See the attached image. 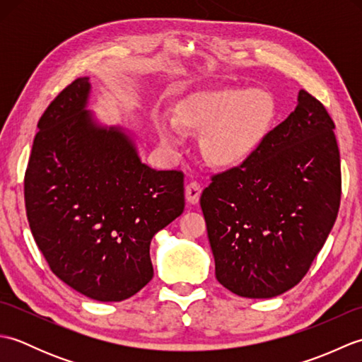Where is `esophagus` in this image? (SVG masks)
Wrapping results in <instances>:
<instances>
[{"instance_id":"1","label":"esophagus","mask_w":362,"mask_h":362,"mask_svg":"<svg viewBox=\"0 0 362 362\" xmlns=\"http://www.w3.org/2000/svg\"><path fill=\"white\" fill-rule=\"evenodd\" d=\"M201 193H202V187L199 185L197 182H189L185 187L187 202L191 205H196L199 202V199H201Z\"/></svg>"}]
</instances>
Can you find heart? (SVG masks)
Instances as JSON below:
<instances>
[{"instance_id": "obj_1", "label": "heart", "mask_w": 362, "mask_h": 362, "mask_svg": "<svg viewBox=\"0 0 362 362\" xmlns=\"http://www.w3.org/2000/svg\"><path fill=\"white\" fill-rule=\"evenodd\" d=\"M275 117L272 98L261 90L219 88L182 101L174 121L156 118L160 143L169 152L182 146L180 129L202 134V152L216 166H238L264 141Z\"/></svg>"}]
</instances>
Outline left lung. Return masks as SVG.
Instances as JSON below:
<instances>
[{
    "instance_id": "obj_1",
    "label": "left lung",
    "mask_w": 362,
    "mask_h": 362,
    "mask_svg": "<svg viewBox=\"0 0 362 362\" xmlns=\"http://www.w3.org/2000/svg\"><path fill=\"white\" fill-rule=\"evenodd\" d=\"M334 122L305 90L297 107L241 166L211 177L201 206L222 286L247 298L294 288L339 211Z\"/></svg>"
}]
</instances>
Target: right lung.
<instances>
[{"instance_id":"right-lung-1","label":"right lung","mask_w":362,"mask_h":362,"mask_svg":"<svg viewBox=\"0 0 362 362\" xmlns=\"http://www.w3.org/2000/svg\"><path fill=\"white\" fill-rule=\"evenodd\" d=\"M90 91V78L76 79L38 121L26 213L60 280L98 302H121L152 280L151 241L185 209L183 174L143 163L129 130L87 109Z\"/></svg>"}]
</instances>
